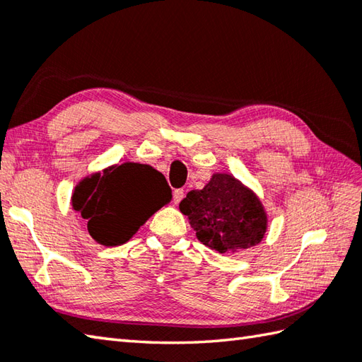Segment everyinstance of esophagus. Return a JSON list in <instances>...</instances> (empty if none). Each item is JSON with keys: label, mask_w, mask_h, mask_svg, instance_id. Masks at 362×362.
Wrapping results in <instances>:
<instances>
[{"label": "esophagus", "mask_w": 362, "mask_h": 362, "mask_svg": "<svg viewBox=\"0 0 362 362\" xmlns=\"http://www.w3.org/2000/svg\"><path fill=\"white\" fill-rule=\"evenodd\" d=\"M183 196H185V193H183V189H174L173 193V199H174V204H180V201L183 199Z\"/></svg>", "instance_id": "34e87169"}]
</instances>
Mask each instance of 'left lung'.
I'll return each instance as SVG.
<instances>
[{"label":"left lung","mask_w":362,"mask_h":362,"mask_svg":"<svg viewBox=\"0 0 362 362\" xmlns=\"http://www.w3.org/2000/svg\"><path fill=\"white\" fill-rule=\"evenodd\" d=\"M179 209L197 240L219 254L259 245L268 229L259 196L229 173H215L202 189H191Z\"/></svg>","instance_id":"8db88e82"}]
</instances>
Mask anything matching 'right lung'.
Segmentation results:
<instances>
[{
	"mask_svg": "<svg viewBox=\"0 0 362 362\" xmlns=\"http://www.w3.org/2000/svg\"><path fill=\"white\" fill-rule=\"evenodd\" d=\"M171 199L165 175L127 161L83 177L74 188L72 209L86 219L89 235L98 245L119 246Z\"/></svg>",
	"mask_w": 362,
	"mask_h": 362,
	"instance_id": "1",
	"label": "right lung"
}]
</instances>
